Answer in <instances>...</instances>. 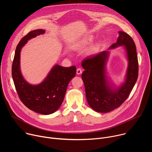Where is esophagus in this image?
Instances as JSON below:
<instances>
[{"label":"esophagus","mask_w":152,"mask_h":152,"mask_svg":"<svg viewBox=\"0 0 152 152\" xmlns=\"http://www.w3.org/2000/svg\"><path fill=\"white\" fill-rule=\"evenodd\" d=\"M82 73V70L80 68L77 69V70H76V74H77V75H80Z\"/></svg>","instance_id":"1"}]
</instances>
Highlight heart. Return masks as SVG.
<instances>
[{
  "label": "heart",
  "instance_id": "b5f03b06",
  "mask_svg": "<svg viewBox=\"0 0 152 152\" xmlns=\"http://www.w3.org/2000/svg\"><path fill=\"white\" fill-rule=\"evenodd\" d=\"M94 39V36L91 35V36H88L87 37H85L84 38H83L81 40H80V42H79V43L77 44L76 45V48L79 49H82L83 48H84L85 47H86V46H88L91 42H92V41ZM98 48V45H97L96 46H95V47H94L91 50H90V53H94L95 50Z\"/></svg>",
  "mask_w": 152,
  "mask_h": 152
}]
</instances>
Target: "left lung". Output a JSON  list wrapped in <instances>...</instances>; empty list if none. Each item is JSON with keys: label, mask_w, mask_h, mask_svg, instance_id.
Returning <instances> with one entry per match:
<instances>
[{"label": "left lung", "mask_w": 152, "mask_h": 152, "mask_svg": "<svg viewBox=\"0 0 152 152\" xmlns=\"http://www.w3.org/2000/svg\"><path fill=\"white\" fill-rule=\"evenodd\" d=\"M117 42L109 49L123 46L128 60L124 82L116 87L109 80L106 64L110 52L105 50L86 58L82 63V74L89 106L95 112L107 113L119 107L128 97L138 75V63L135 43L127 33L119 31Z\"/></svg>", "instance_id": "left-lung-1"}]
</instances>
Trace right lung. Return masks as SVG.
<instances>
[{"instance_id":"right-lung-1","label":"right lung","mask_w":152,"mask_h":152,"mask_svg":"<svg viewBox=\"0 0 152 152\" xmlns=\"http://www.w3.org/2000/svg\"><path fill=\"white\" fill-rule=\"evenodd\" d=\"M45 30L29 32L18 44L12 66V76L18 95L23 103L29 109L42 115H50L61 106L70 81L75 76L76 67H64L56 64L45 79L37 85L28 83L20 69V53L28 40L44 34Z\"/></svg>"}]
</instances>
